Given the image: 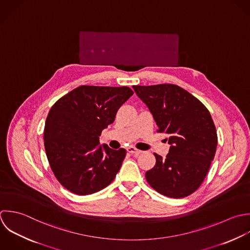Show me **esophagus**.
<instances>
[{
    "label": "esophagus",
    "mask_w": 250,
    "mask_h": 250,
    "mask_svg": "<svg viewBox=\"0 0 250 250\" xmlns=\"http://www.w3.org/2000/svg\"><path fill=\"white\" fill-rule=\"evenodd\" d=\"M126 151H127L128 153L134 154V155H139V154L142 153V151H140V150H138V149H136V148H134V147H132V146L128 147V148L126 149Z\"/></svg>",
    "instance_id": "34e87169"
}]
</instances>
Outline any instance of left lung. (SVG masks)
<instances>
[{
	"label": "left lung",
	"mask_w": 250,
	"mask_h": 250,
	"mask_svg": "<svg viewBox=\"0 0 250 250\" xmlns=\"http://www.w3.org/2000/svg\"><path fill=\"white\" fill-rule=\"evenodd\" d=\"M170 144L166 158L158 154L155 167L145 173L150 186L168 198L194 193L205 180L217 147V133L207 107L182 87L163 83L133 85Z\"/></svg>",
	"instance_id": "1"
}]
</instances>
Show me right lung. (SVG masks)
Here are the masks:
<instances>
[{
    "mask_svg": "<svg viewBox=\"0 0 250 250\" xmlns=\"http://www.w3.org/2000/svg\"><path fill=\"white\" fill-rule=\"evenodd\" d=\"M132 94L127 86L81 85L53 104L44 125V150L64 188L90 195L115 179L126 151L100 146L99 136Z\"/></svg>",
    "mask_w": 250,
    "mask_h": 250,
    "instance_id": "1",
    "label": "right lung"
}]
</instances>
